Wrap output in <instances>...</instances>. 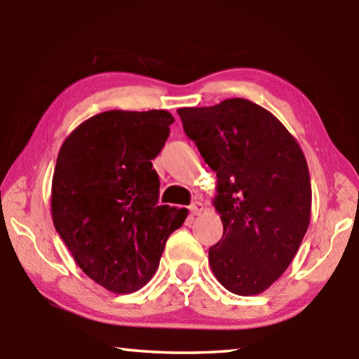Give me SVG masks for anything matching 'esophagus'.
<instances>
[{"instance_id": "obj_1", "label": "esophagus", "mask_w": 359, "mask_h": 359, "mask_svg": "<svg viewBox=\"0 0 359 359\" xmlns=\"http://www.w3.org/2000/svg\"><path fill=\"white\" fill-rule=\"evenodd\" d=\"M203 209H204V205H203V203H199V201H194L191 205H190V212H191V215H199L203 212Z\"/></svg>"}]
</instances>
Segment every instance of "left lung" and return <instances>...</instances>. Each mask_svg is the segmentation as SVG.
<instances>
[{
    "label": "left lung",
    "mask_w": 359,
    "mask_h": 359,
    "mask_svg": "<svg viewBox=\"0 0 359 359\" xmlns=\"http://www.w3.org/2000/svg\"><path fill=\"white\" fill-rule=\"evenodd\" d=\"M177 114L217 172L223 236L209 248L210 269L231 293H263L287 271L311 223L306 156L280 120L248 100Z\"/></svg>",
    "instance_id": "obj_1"
}]
</instances>
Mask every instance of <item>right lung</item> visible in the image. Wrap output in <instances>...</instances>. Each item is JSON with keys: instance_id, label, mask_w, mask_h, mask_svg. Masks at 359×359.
<instances>
[{"instance_id": "add662e5", "label": "right lung", "mask_w": 359, "mask_h": 359, "mask_svg": "<svg viewBox=\"0 0 359 359\" xmlns=\"http://www.w3.org/2000/svg\"><path fill=\"white\" fill-rule=\"evenodd\" d=\"M168 111H107L65 139L52 179V220L77 266L117 294L141 290L188 210L158 204Z\"/></svg>"}]
</instances>
